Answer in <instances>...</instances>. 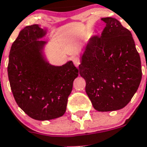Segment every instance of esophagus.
<instances>
[{"instance_id":"1","label":"esophagus","mask_w":147,"mask_h":147,"mask_svg":"<svg viewBox=\"0 0 147 147\" xmlns=\"http://www.w3.org/2000/svg\"><path fill=\"white\" fill-rule=\"evenodd\" d=\"M73 62H74V64L78 67V66L80 65V63H81V60H80V58L79 57H74L73 58Z\"/></svg>"}]
</instances>
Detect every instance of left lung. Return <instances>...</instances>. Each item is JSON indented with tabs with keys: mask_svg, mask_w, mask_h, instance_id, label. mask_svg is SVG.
I'll return each mask as SVG.
<instances>
[{
	"mask_svg": "<svg viewBox=\"0 0 147 147\" xmlns=\"http://www.w3.org/2000/svg\"><path fill=\"white\" fill-rule=\"evenodd\" d=\"M102 20L106 26L101 36L90 39L79 70L94 109L107 112L120 110L130 102L142 71L131 32L115 18Z\"/></svg>",
	"mask_w": 147,
	"mask_h": 147,
	"instance_id": "8db88e82",
	"label": "left lung"
}]
</instances>
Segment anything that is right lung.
<instances>
[{
    "label": "right lung",
    "mask_w": 147,
    "mask_h": 147,
    "mask_svg": "<svg viewBox=\"0 0 147 147\" xmlns=\"http://www.w3.org/2000/svg\"><path fill=\"white\" fill-rule=\"evenodd\" d=\"M46 30L37 24L20 31L11 45L8 76L18 106L32 119L45 121L64 115L67 98L79 70L71 61L62 66L49 65L43 59L45 41H39Z\"/></svg>",
    "instance_id": "add662e5"
}]
</instances>
